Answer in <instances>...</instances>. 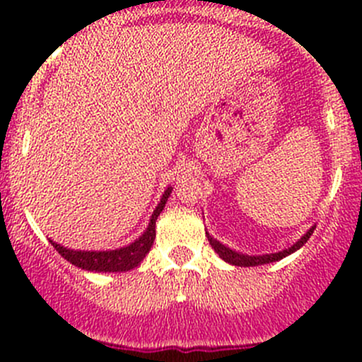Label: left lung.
Instances as JSON below:
<instances>
[{
	"instance_id": "8db88e82",
	"label": "left lung",
	"mask_w": 362,
	"mask_h": 362,
	"mask_svg": "<svg viewBox=\"0 0 362 362\" xmlns=\"http://www.w3.org/2000/svg\"><path fill=\"white\" fill-rule=\"evenodd\" d=\"M313 229H315V226L313 228H310L308 231H306V235H303L301 238L298 240V242L294 243L293 247H289V249L282 250V252H276V254H264V255H247V254H240V252L236 250H231L229 247L222 245L221 242H217L215 238H211L210 235L208 236V242H210L211 249L217 252L218 255H221V259H224L226 262H229V264H235V266H245V268H249V266H259V264H268V262H275V261H280V259H284L286 255L293 254L298 249H301L303 245H305L306 242H308V238L312 236Z\"/></svg>"
}]
</instances>
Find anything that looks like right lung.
Masks as SVG:
<instances>
[{
  "instance_id": "1",
  "label": "right lung",
  "mask_w": 362,
  "mask_h": 362,
  "mask_svg": "<svg viewBox=\"0 0 362 362\" xmlns=\"http://www.w3.org/2000/svg\"><path fill=\"white\" fill-rule=\"evenodd\" d=\"M171 194V187H168L164 191L163 198L158 206H156L154 214H152L151 222H148V228L145 229L144 235L138 240H134L131 245L122 247V249L117 250H73L66 249L63 245H57L56 242L50 240L52 247L63 255L66 261L71 262L73 266H78V268L87 269V272H98V273H115V272H129V269L136 268L141 261H144L145 255L151 250L152 243L156 238V221H158L159 214L163 211L164 204H166L168 198Z\"/></svg>"
}]
</instances>
